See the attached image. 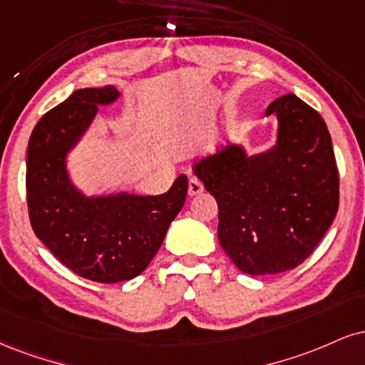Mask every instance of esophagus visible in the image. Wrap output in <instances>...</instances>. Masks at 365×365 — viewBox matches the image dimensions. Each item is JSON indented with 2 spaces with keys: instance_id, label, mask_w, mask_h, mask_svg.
Here are the masks:
<instances>
[{
  "instance_id": "obj_1",
  "label": "esophagus",
  "mask_w": 365,
  "mask_h": 365,
  "mask_svg": "<svg viewBox=\"0 0 365 365\" xmlns=\"http://www.w3.org/2000/svg\"><path fill=\"white\" fill-rule=\"evenodd\" d=\"M202 192H204V185H202V182L199 178H190V182H188V195H200Z\"/></svg>"
}]
</instances>
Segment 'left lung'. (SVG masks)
<instances>
[{
    "label": "left lung",
    "instance_id": "left-lung-1",
    "mask_svg": "<svg viewBox=\"0 0 365 365\" xmlns=\"http://www.w3.org/2000/svg\"><path fill=\"white\" fill-rule=\"evenodd\" d=\"M265 115L277 118L274 146L248 155L227 140L192 168L217 202L219 243L248 275L296 269L338 210L335 153L322 115L292 93Z\"/></svg>",
    "mask_w": 365,
    "mask_h": 365
}]
</instances>
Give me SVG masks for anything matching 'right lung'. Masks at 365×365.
<instances>
[{
    "mask_svg": "<svg viewBox=\"0 0 365 365\" xmlns=\"http://www.w3.org/2000/svg\"><path fill=\"white\" fill-rule=\"evenodd\" d=\"M118 98L115 86L76 90L38 120L27 149L34 232L74 274L103 284L124 282L146 270L188 190L185 175L163 195L127 190L88 195L73 182L69 155L86 135L98 108Z\"/></svg>",
    "mask_w": 365,
    "mask_h": 365,
    "instance_id": "add662e5",
    "label": "right lung"
}]
</instances>
